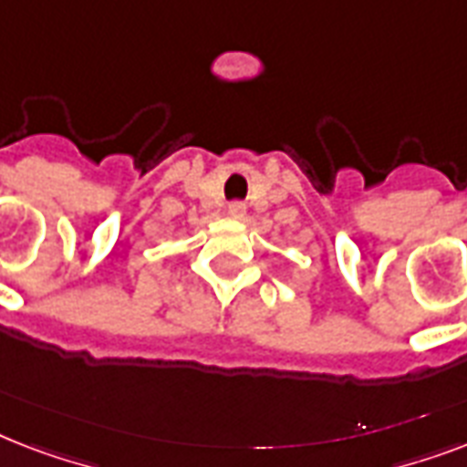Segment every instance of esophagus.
Here are the masks:
<instances>
[{"label": "esophagus", "mask_w": 467, "mask_h": 467, "mask_svg": "<svg viewBox=\"0 0 467 467\" xmlns=\"http://www.w3.org/2000/svg\"><path fill=\"white\" fill-rule=\"evenodd\" d=\"M227 213L233 215V218H244V213H247V205L242 203V201H233V203L227 205Z\"/></svg>", "instance_id": "1"}]
</instances>
